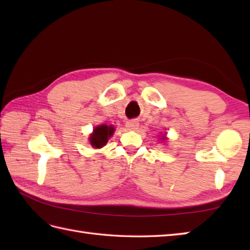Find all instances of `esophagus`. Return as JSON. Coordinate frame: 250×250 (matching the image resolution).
Masks as SVG:
<instances>
[{
	"label": "esophagus",
	"mask_w": 250,
	"mask_h": 250,
	"mask_svg": "<svg viewBox=\"0 0 250 250\" xmlns=\"http://www.w3.org/2000/svg\"><path fill=\"white\" fill-rule=\"evenodd\" d=\"M125 126L129 130H136L137 128H139V122H137L136 120H129V121H126Z\"/></svg>",
	"instance_id": "34e87169"
}]
</instances>
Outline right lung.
<instances>
[{
  "label": "right lung",
  "mask_w": 250,
  "mask_h": 250,
  "mask_svg": "<svg viewBox=\"0 0 250 250\" xmlns=\"http://www.w3.org/2000/svg\"><path fill=\"white\" fill-rule=\"evenodd\" d=\"M114 133V126L102 125L97 126L93 130V133L90 136V144L95 148L103 147L108 141V137H110Z\"/></svg>",
  "instance_id": "right-lung-1"
}]
</instances>
